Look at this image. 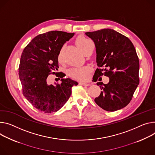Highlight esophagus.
<instances>
[{"instance_id": "esophagus-1", "label": "esophagus", "mask_w": 155, "mask_h": 155, "mask_svg": "<svg viewBox=\"0 0 155 155\" xmlns=\"http://www.w3.org/2000/svg\"><path fill=\"white\" fill-rule=\"evenodd\" d=\"M79 85H83V86H89V85H90V83H86V82H82V81H80L79 82Z\"/></svg>"}]
</instances>
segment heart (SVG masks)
Returning <instances> with one entry per match:
<instances>
[{
    "label": "heart",
    "mask_w": 155,
    "mask_h": 155,
    "mask_svg": "<svg viewBox=\"0 0 155 155\" xmlns=\"http://www.w3.org/2000/svg\"><path fill=\"white\" fill-rule=\"evenodd\" d=\"M75 43L78 48L81 50V51L83 53L91 45H93L92 42L89 39L83 36H78L75 40ZM62 59V49H61L58 54V59L59 61H61ZM90 70V67L88 66L75 67L69 70L68 72V74L70 77H71L74 78L84 80L88 79V78L89 77Z\"/></svg>",
    "instance_id": "1"
}]
</instances>
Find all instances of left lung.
Returning a JSON list of instances; mask_svg holds the SVG:
<instances>
[{
	"mask_svg": "<svg viewBox=\"0 0 155 155\" xmlns=\"http://www.w3.org/2000/svg\"><path fill=\"white\" fill-rule=\"evenodd\" d=\"M85 35L94 43L96 63L94 81L108 77L107 84L97 82L102 90L95 103L107 111L113 112L127 105L139 84V60L131 41L112 29H102ZM100 78H99V77Z\"/></svg>",
	"mask_w": 155,
	"mask_h": 155,
	"instance_id": "left-lung-1",
	"label": "left lung"
}]
</instances>
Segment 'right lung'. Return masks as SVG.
<instances>
[{"instance_id":"1","label":"right lung","mask_w":155,"mask_h":155,"mask_svg":"<svg viewBox=\"0 0 155 155\" xmlns=\"http://www.w3.org/2000/svg\"><path fill=\"white\" fill-rule=\"evenodd\" d=\"M74 34L51 31L39 35L22 52L18 74L23 94L35 107L45 113L59 110L69 99L72 87L78 85L69 78H63L61 72H52L59 68V51ZM55 73L61 83L55 86L48 85L47 78Z\"/></svg>"}]
</instances>
